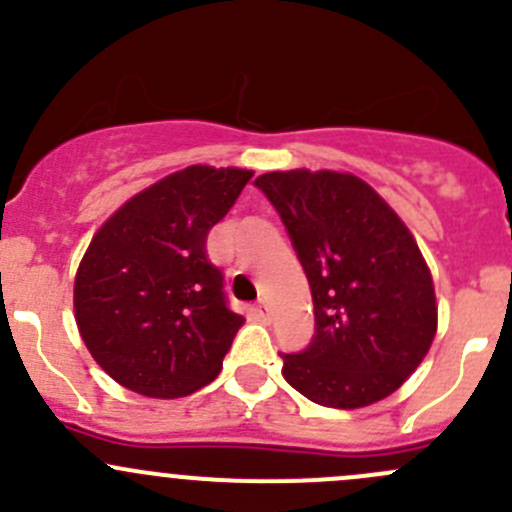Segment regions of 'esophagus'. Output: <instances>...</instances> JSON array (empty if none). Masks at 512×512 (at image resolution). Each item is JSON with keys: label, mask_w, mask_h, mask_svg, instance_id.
I'll return each mask as SVG.
<instances>
[{"label": "esophagus", "mask_w": 512, "mask_h": 512, "mask_svg": "<svg viewBox=\"0 0 512 512\" xmlns=\"http://www.w3.org/2000/svg\"><path fill=\"white\" fill-rule=\"evenodd\" d=\"M255 317L260 319V322H270V307H267L265 302H260L255 307Z\"/></svg>", "instance_id": "34e87169"}]
</instances>
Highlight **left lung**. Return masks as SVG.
<instances>
[{
    "label": "left lung",
    "instance_id": "1",
    "mask_svg": "<svg viewBox=\"0 0 512 512\" xmlns=\"http://www.w3.org/2000/svg\"><path fill=\"white\" fill-rule=\"evenodd\" d=\"M280 213L314 302V337L282 354V374L329 409L394 394L436 337L431 272L404 220L371 185L334 170H275L255 180Z\"/></svg>",
    "mask_w": 512,
    "mask_h": 512
}]
</instances>
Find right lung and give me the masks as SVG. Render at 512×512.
<instances>
[{"label":"right lung","mask_w":512,"mask_h":512,"mask_svg":"<svg viewBox=\"0 0 512 512\" xmlns=\"http://www.w3.org/2000/svg\"><path fill=\"white\" fill-rule=\"evenodd\" d=\"M252 170L190 165L123 203L91 240L74 282L81 339L126 389L178 399L220 374L245 324L205 255Z\"/></svg>","instance_id":"add662e5"}]
</instances>
